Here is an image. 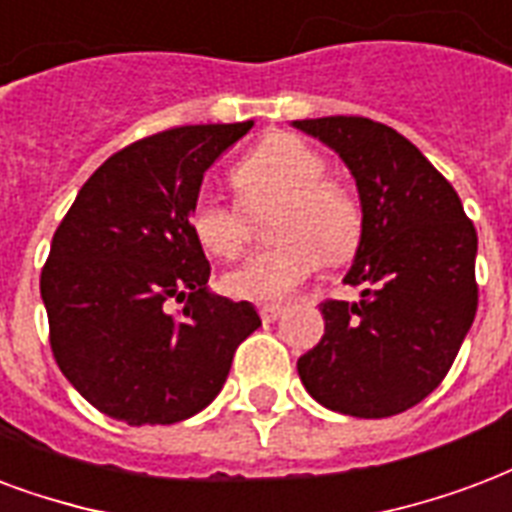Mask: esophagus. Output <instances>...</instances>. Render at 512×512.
I'll use <instances>...</instances> for the list:
<instances>
[{
    "label": "esophagus",
    "instance_id": "esophagus-1",
    "mask_svg": "<svg viewBox=\"0 0 512 512\" xmlns=\"http://www.w3.org/2000/svg\"><path fill=\"white\" fill-rule=\"evenodd\" d=\"M282 314L284 306H279V303H263V306H260V319H263V322H276Z\"/></svg>",
    "mask_w": 512,
    "mask_h": 512
}]
</instances>
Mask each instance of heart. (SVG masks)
<instances>
[{
	"mask_svg": "<svg viewBox=\"0 0 512 512\" xmlns=\"http://www.w3.org/2000/svg\"><path fill=\"white\" fill-rule=\"evenodd\" d=\"M241 204L212 193L195 195L190 230L212 257L230 260L247 241V212L268 217V236L276 239L263 252L222 276V290L236 300H282L330 263H346L362 241V209L349 190L327 179L322 152L292 134H273L257 144L233 169Z\"/></svg>",
	"mask_w": 512,
	"mask_h": 512,
	"instance_id": "heart-1",
	"label": "heart"
}]
</instances>
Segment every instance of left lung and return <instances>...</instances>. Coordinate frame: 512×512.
I'll return each mask as SVG.
<instances>
[{"mask_svg":"<svg viewBox=\"0 0 512 512\" xmlns=\"http://www.w3.org/2000/svg\"><path fill=\"white\" fill-rule=\"evenodd\" d=\"M341 155L357 182L362 241L325 300V335L298 360L319 405L357 419L395 416L438 389L478 308V233L443 174L395 128L368 117L292 123Z\"/></svg>","mask_w":512,"mask_h":512,"instance_id":"8db88e82","label":"left lung"}]
</instances>
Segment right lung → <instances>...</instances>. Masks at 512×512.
I'll use <instances>...</instances> for the list:
<instances>
[{"label":"right lung","mask_w":512,"mask_h":512,"mask_svg":"<svg viewBox=\"0 0 512 512\" xmlns=\"http://www.w3.org/2000/svg\"><path fill=\"white\" fill-rule=\"evenodd\" d=\"M255 126L169 128L101 163L58 225L39 292L50 349L109 419L174 424L204 411L239 343L260 327L252 303L214 295L190 230L204 174ZM169 299L186 300L179 318Z\"/></svg>","instance_id":"obj_1"}]
</instances>
